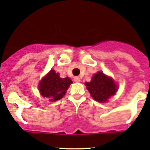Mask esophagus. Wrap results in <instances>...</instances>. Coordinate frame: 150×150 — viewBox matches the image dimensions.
Masks as SVG:
<instances>
[{
	"instance_id": "obj_1",
	"label": "esophagus",
	"mask_w": 150,
	"mask_h": 150,
	"mask_svg": "<svg viewBox=\"0 0 150 150\" xmlns=\"http://www.w3.org/2000/svg\"><path fill=\"white\" fill-rule=\"evenodd\" d=\"M74 82H76V83L80 82V78H79V76H75V77H74Z\"/></svg>"
}]
</instances>
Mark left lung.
Returning <instances> with one entry per match:
<instances>
[{"label":"left lung","instance_id":"8db88e82","mask_svg":"<svg viewBox=\"0 0 150 150\" xmlns=\"http://www.w3.org/2000/svg\"><path fill=\"white\" fill-rule=\"evenodd\" d=\"M86 86L94 100L98 102H106L117 91V86L113 80L102 72H98L94 75L91 81L86 83Z\"/></svg>","mask_w":150,"mask_h":150}]
</instances>
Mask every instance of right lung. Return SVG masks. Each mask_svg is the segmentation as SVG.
Instances as JSON below:
<instances>
[{
    "mask_svg": "<svg viewBox=\"0 0 150 150\" xmlns=\"http://www.w3.org/2000/svg\"><path fill=\"white\" fill-rule=\"evenodd\" d=\"M72 80L70 78H60L59 74L51 70L40 81L39 90L42 96L48 98L51 101L60 100L65 95Z\"/></svg>",
    "mask_w": 150,
    "mask_h": 150,
    "instance_id": "1",
    "label": "right lung"
}]
</instances>
